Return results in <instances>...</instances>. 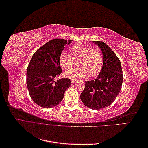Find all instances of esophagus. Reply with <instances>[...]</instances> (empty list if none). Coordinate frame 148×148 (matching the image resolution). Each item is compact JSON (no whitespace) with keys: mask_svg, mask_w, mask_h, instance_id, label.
Here are the masks:
<instances>
[{"mask_svg":"<svg viewBox=\"0 0 148 148\" xmlns=\"http://www.w3.org/2000/svg\"><path fill=\"white\" fill-rule=\"evenodd\" d=\"M71 83H72L73 84H74V83H75L76 82H77V80H75V79H71Z\"/></svg>","mask_w":148,"mask_h":148,"instance_id":"obj_1","label":"esophagus"}]
</instances>
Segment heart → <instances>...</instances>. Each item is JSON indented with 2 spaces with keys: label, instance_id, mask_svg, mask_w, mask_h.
Here are the masks:
<instances>
[{
  "label": "heart",
  "instance_id": "heart-1",
  "mask_svg": "<svg viewBox=\"0 0 148 148\" xmlns=\"http://www.w3.org/2000/svg\"><path fill=\"white\" fill-rule=\"evenodd\" d=\"M73 59H79L78 68L70 69L65 73L66 77L78 79L85 78L89 76L95 77L99 75L102 69L103 60L100 52L96 48L86 46L81 42H77L71 48ZM73 59L69 53L62 52L59 58V65L63 69H70L73 64Z\"/></svg>",
  "mask_w": 148,
  "mask_h": 148
}]
</instances>
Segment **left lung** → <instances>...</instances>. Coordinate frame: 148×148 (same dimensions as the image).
I'll list each match as a JSON object with an SVG mask.
<instances>
[{
	"mask_svg": "<svg viewBox=\"0 0 148 148\" xmlns=\"http://www.w3.org/2000/svg\"><path fill=\"white\" fill-rule=\"evenodd\" d=\"M101 49L103 65L97 78L85 82L80 99L93 110L106 108L112 104L122 88L123 74L120 61L113 51L102 41H92Z\"/></svg>",
	"mask_w": 148,
	"mask_h": 148,
	"instance_id": "obj_1",
	"label": "left lung"
}]
</instances>
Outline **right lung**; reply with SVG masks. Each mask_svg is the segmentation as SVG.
<instances>
[{"instance_id":"right-lung-1","label":"right lung","mask_w":148,"mask_h":148,"mask_svg":"<svg viewBox=\"0 0 148 148\" xmlns=\"http://www.w3.org/2000/svg\"><path fill=\"white\" fill-rule=\"evenodd\" d=\"M72 40L54 39L36 51L26 71V84L32 100L44 108H51L61 102L65 91L71 84L69 78L55 81L62 72L59 58L65 46Z\"/></svg>"}]
</instances>
